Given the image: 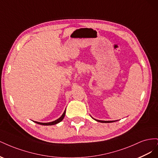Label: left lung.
<instances>
[{
    "label": "left lung",
    "mask_w": 158,
    "mask_h": 158,
    "mask_svg": "<svg viewBox=\"0 0 158 158\" xmlns=\"http://www.w3.org/2000/svg\"><path fill=\"white\" fill-rule=\"evenodd\" d=\"M94 120L97 121L98 122H100V123H113V122H114V121H100V120H97V119H95L94 118Z\"/></svg>",
    "instance_id": "obj_1"
}]
</instances>
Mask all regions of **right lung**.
<instances>
[{"instance_id": "1", "label": "right lung", "mask_w": 158, "mask_h": 158, "mask_svg": "<svg viewBox=\"0 0 158 158\" xmlns=\"http://www.w3.org/2000/svg\"><path fill=\"white\" fill-rule=\"evenodd\" d=\"M65 113H66V109H65V111H64V113H63V114H62L60 117H59V118H57L56 120H55L54 121L49 122V123H40V122H37V121H33L37 123V124H40V125H46V126H47V125H56V124L59 123L60 121H63V119L64 118V117L65 116Z\"/></svg>"}]
</instances>
